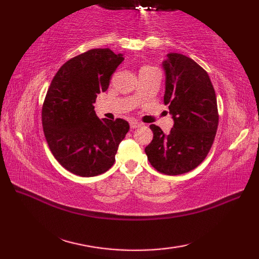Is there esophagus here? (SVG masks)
<instances>
[{"label": "esophagus", "mask_w": 259, "mask_h": 259, "mask_svg": "<svg viewBox=\"0 0 259 259\" xmlns=\"http://www.w3.org/2000/svg\"><path fill=\"white\" fill-rule=\"evenodd\" d=\"M140 125H141V123L138 122V121H136V120H133L130 122V128L131 129H136V128H138V126H140Z\"/></svg>", "instance_id": "esophagus-1"}]
</instances>
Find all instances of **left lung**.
<instances>
[{
    "label": "left lung",
    "mask_w": 259,
    "mask_h": 259,
    "mask_svg": "<svg viewBox=\"0 0 259 259\" xmlns=\"http://www.w3.org/2000/svg\"><path fill=\"white\" fill-rule=\"evenodd\" d=\"M162 68L163 102L169 104L174 126L166 135L151 124L153 139L145 151L159 172L176 176L199 166L210 150L218 128L217 98L208 73L192 59L168 53Z\"/></svg>",
    "instance_id": "obj_1"
}]
</instances>
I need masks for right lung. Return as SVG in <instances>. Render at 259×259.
I'll return each instance as SVG.
<instances>
[{
	"mask_svg": "<svg viewBox=\"0 0 259 259\" xmlns=\"http://www.w3.org/2000/svg\"><path fill=\"white\" fill-rule=\"evenodd\" d=\"M123 60L110 49H92L65 62L49 87L43 131L54 158L76 176L95 177L111 168L129 131L123 119H99L93 106Z\"/></svg>",
	"mask_w": 259,
	"mask_h": 259,
	"instance_id": "right-lung-1",
	"label": "right lung"
}]
</instances>
